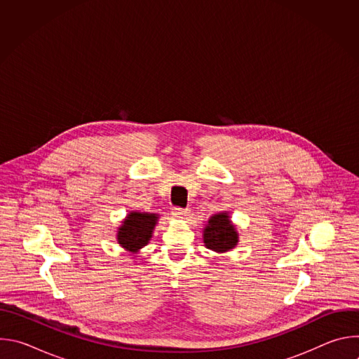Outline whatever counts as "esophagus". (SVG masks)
Segmentation results:
<instances>
[{"label":"esophagus","instance_id":"obj_1","mask_svg":"<svg viewBox=\"0 0 359 359\" xmlns=\"http://www.w3.org/2000/svg\"><path fill=\"white\" fill-rule=\"evenodd\" d=\"M173 213L176 217H187L190 210L189 209H182V208H175L173 209Z\"/></svg>","mask_w":359,"mask_h":359}]
</instances>
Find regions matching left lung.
<instances>
[{
    "label": "left lung",
    "mask_w": 359,
    "mask_h": 359,
    "mask_svg": "<svg viewBox=\"0 0 359 359\" xmlns=\"http://www.w3.org/2000/svg\"><path fill=\"white\" fill-rule=\"evenodd\" d=\"M203 241L215 252H226L237 245L238 233L227 212L217 213L209 219L203 230Z\"/></svg>",
    "instance_id": "left-lung-1"
}]
</instances>
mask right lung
Masks as SVG:
<instances>
[{
	"label": "right lung",
	"instance_id": "1",
	"mask_svg": "<svg viewBox=\"0 0 359 359\" xmlns=\"http://www.w3.org/2000/svg\"><path fill=\"white\" fill-rule=\"evenodd\" d=\"M159 215L130 212L118 229V243L132 254L139 252L151 238Z\"/></svg>",
	"mask_w": 359,
	"mask_h": 359
}]
</instances>
